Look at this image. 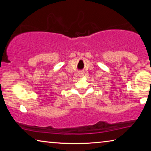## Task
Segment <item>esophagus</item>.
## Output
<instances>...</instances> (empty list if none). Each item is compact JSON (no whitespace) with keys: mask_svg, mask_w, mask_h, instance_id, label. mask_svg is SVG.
I'll list each match as a JSON object with an SVG mask.
<instances>
[{"mask_svg":"<svg viewBox=\"0 0 151 151\" xmlns=\"http://www.w3.org/2000/svg\"><path fill=\"white\" fill-rule=\"evenodd\" d=\"M79 74H80V77H82V76H84V72H80Z\"/></svg>","mask_w":151,"mask_h":151,"instance_id":"1","label":"esophagus"}]
</instances>
